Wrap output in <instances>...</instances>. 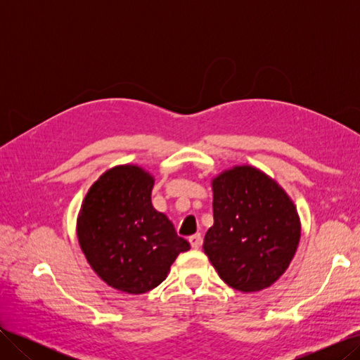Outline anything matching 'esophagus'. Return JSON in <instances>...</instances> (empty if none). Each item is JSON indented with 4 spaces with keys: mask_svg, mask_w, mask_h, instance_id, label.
<instances>
[{
    "mask_svg": "<svg viewBox=\"0 0 360 360\" xmlns=\"http://www.w3.org/2000/svg\"><path fill=\"white\" fill-rule=\"evenodd\" d=\"M189 242H191V246L193 249H198L202 245V237H201L200 233L198 234H193V236L189 237Z\"/></svg>",
    "mask_w": 360,
    "mask_h": 360,
    "instance_id": "34e87169",
    "label": "esophagus"
}]
</instances>
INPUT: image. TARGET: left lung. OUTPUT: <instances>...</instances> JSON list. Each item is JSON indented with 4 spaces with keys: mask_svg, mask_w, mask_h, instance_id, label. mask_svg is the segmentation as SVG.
<instances>
[{
    "mask_svg": "<svg viewBox=\"0 0 360 360\" xmlns=\"http://www.w3.org/2000/svg\"><path fill=\"white\" fill-rule=\"evenodd\" d=\"M214 224L204 254L225 284L242 292L270 287L285 274L300 242V217L281 184L252 165L212 179Z\"/></svg>",
    "mask_w": 360,
    "mask_h": 360,
    "instance_id": "1",
    "label": "left lung"
}]
</instances>
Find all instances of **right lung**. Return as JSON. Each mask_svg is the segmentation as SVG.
<instances>
[{
	"instance_id": "add662e5",
	"label": "right lung",
	"mask_w": 360,
	"mask_h": 360,
	"mask_svg": "<svg viewBox=\"0 0 360 360\" xmlns=\"http://www.w3.org/2000/svg\"><path fill=\"white\" fill-rule=\"evenodd\" d=\"M155 177L126 163L105 171L86 192L76 236L86 261L108 285L143 294L167 279L191 245L151 204Z\"/></svg>"
}]
</instances>
